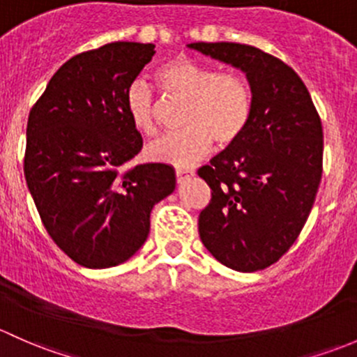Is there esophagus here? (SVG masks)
Returning <instances> with one entry per match:
<instances>
[{"label":"esophagus","instance_id":"esophagus-1","mask_svg":"<svg viewBox=\"0 0 357 357\" xmlns=\"http://www.w3.org/2000/svg\"><path fill=\"white\" fill-rule=\"evenodd\" d=\"M175 175H177V182H183L185 178H190L194 175V170H187V168H178L177 172H175Z\"/></svg>","mask_w":357,"mask_h":357}]
</instances>
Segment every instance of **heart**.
Segmentation results:
<instances>
[{
	"label": "heart",
	"mask_w": 357,
	"mask_h": 357,
	"mask_svg": "<svg viewBox=\"0 0 357 357\" xmlns=\"http://www.w3.org/2000/svg\"><path fill=\"white\" fill-rule=\"evenodd\" d=\"M156 80L172 98L187 101L178 134L165 135L148 146L154 161L189 167L211 148L235 144L252 115V91L241 72H220L190 58H174L156 70ZM125 112L137 132L153 135L158 130V101L153 89L134 80L125 93Z\"/></svg>",
	"instance_id": "obj_1"
}]
</instances>
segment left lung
Listing matches in <instances>:
<instances>
[{
    "label": "left lung",
    "mask_w": 357,
    "mask_h": 357,
    "mask_svg": "<svg viewBox=\"0 0 357 357\" xmlns=\"http://www.w3.org/2000/svg\"><path fill=\"white\" fill-rule=\"evenodd\" d=\"M241 68L252 91L242 137L197 170L211 189L199 215L204 248L235 271L277 263L310 216L323 172V128L310 91L289 65L255 46L190 43Z\"/></svg>",
    "instance_id": "8db88e82"
}]
</instances>
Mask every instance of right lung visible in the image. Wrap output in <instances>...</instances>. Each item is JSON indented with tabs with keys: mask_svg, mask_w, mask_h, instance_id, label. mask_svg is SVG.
I'll list each match as a JSON object with an SVG mask.
<instances>
[{
	"mask_svg": "<svg viewBox=\"0 0 357 357\" xmlns=\"http://www.w3.org/2000/svg\"><path fill=\"white\" fill-rule=\"evenodd\" d=\"M154 53V44L116 41L75 54L29 113V190L50 237L80 266L134 256L153 206L175 189V170L165 163L122 170L142 148L125 93Z\"/></svg>",
	"mask_w": 357,
	"mask_h": 357,
	"instance_id": "add662e5",
	"label": "right lung"
}]
</instances>
